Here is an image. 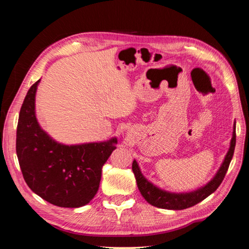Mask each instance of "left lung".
<instances>
[{"instance_id":"8db88e82","label":"left lung","mask_w":249,"mask_h":249,"mask_svg":"<svg viewBox=\"0 0 249 249\" xmlns=\"http://www.w3.org/2000/svg\"><path fill=\"white\" fill-rule=\"evenodd\" d=\"M235 146H236V124H233L232 138L231 141L230 149L227 156L224 158V161L221 165V167L216 173V176L206 186H203L202 188H200V189L190 193H170V192H166L159 189V188L156 187L150 182H148V180L143 177L137 162L134 160L132 164V169L135 175V178H136L138 189L142 194V196L145 198V200L148 203H150L152 206H155L157 208L168 209V210H184L187 208L193 207L196 205V203L207 198L209 195L215 192L217 188L220 186L225 177V173H227L229 169L230 163L233 156Z\"/></svg>"}]
</instances>
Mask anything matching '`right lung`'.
<instances>
[{
    "label": "right lung",
    "instance_id": "right-lung-1",
    "mask_svg": "<svg viewBox=\"0 0 249 249\" xmlns=\"http://www.w3.org/2000/svg\"><path fill=\"white\" fill-rule=\"evenodd\" d=\"M39 81L28 90L18 116L17 155L22 177L30 189L52 205L83 207L99 190L102 168L116 148L117 140L79 145H64L53 140L35 116Z\"/></svg>",
    "mask_w": 249,
    "mask_h": 249
}]
</instances>
